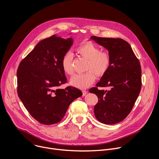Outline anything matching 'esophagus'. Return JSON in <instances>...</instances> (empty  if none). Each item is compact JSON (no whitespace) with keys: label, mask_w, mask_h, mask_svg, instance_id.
<instances>
[{"label":"esophagus","mask_w":159,"mask_h":159,"mask_svg":"<svg viewBox=\"0 0 159 159\" xmlns=\"http://www.w3.org/2000/svg\"><path fill=\"white\" fill-rule=\"evenodd\" d=\"M87 94V91L86 90H82V96H85Z\"/></svg>","instance_id":"obj_1"}]
</instances>
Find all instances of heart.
<instances>
[{
    "mask_svg": "<svg viewBox=\"0 0 159 159\" xmlns=\"http://www.w3.org/2000/svg\"><path fill=\"white\" fill-rule=\"evenodd\" d=\"M75 50L79 55L88 60L86 70L89 71L82 74L75 75L72 77L70 84L77 88L85 89L94 82L96 77L95 73L98 77H102L107 72L111 58L108 52L101 51L98 46L89 41L81 44ZM72 60V54L67 53L64 55L61 61L63 72L69 75L74 73Z\"/></svg>",
    "mask_w": 159,
    "mask_h": 159,
    "instance_id": "1",
    "label": "heart"
}]
</instances>
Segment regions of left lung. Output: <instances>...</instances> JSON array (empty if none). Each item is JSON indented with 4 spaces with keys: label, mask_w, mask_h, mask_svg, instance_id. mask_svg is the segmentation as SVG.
Wrapping results in <instances>:
<instances>
[{
    "label": "left lung",
    "mask_w": 159,
    "mask_h": 159,
    "mask_svg": "<svg viewBox=\"0 0 159 159\" xmlns=\"http://www.w3.org/2000/svg\"><path fill=\"white\" fill-rule=\"evenodd\" d=\"M90 39L106 48L111 58L107 72L89 92L95 94L98 102L94 108L96 119L113 125L123 121L131 112L142 88L140 63L129 44L121 38L93 36ZM98 86H109V91Z\"/></svg>",
    "instance_id": "1"
}]
</instances>
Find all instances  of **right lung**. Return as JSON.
Returning <instances> with one entry per match:
<instances>
[{
  "instance_id": "add662e5",
  "label": "right lung",
  "mask_w": 159,
  "mask_h": 159,
  "mask_svg": "<svg viewBox=\"0 0 159 159\" xmlns=\"http://www.w3.org/2000/svg\"><path fill=\"white\" fill-rule=\"evenodd\" d=\"M73 43L53 35L39 41L22 60L17 71V94L31 116L50 125L60 122L69 105L82 96L79 89L59 87L66 82L61 61Z\"/></svg>"
}]
</instances>
